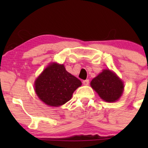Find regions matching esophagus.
I'll list each match as a JSON object with an SVG mask.
<instances>
[{"instance_id": "34e87169", "label": "esophagus", "mask_w": 148, "mask_h": 148, "mask_svg": "<svg viewBox=\"0 0 148 148\" xmlns=\"http://www.w3.org/2000/svg\"><path fill=\"white\" fill-rule=\"evenodd\" d=\"M89 83V79H86V80H84L83 81V84L84 85H88Z\"/></svg>"}]
</instances>
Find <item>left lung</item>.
<instances>
[{
  "label": "left lung",
  "instance_id": "8db88e82",
  "mask_svg": "<svg viewBox=\"0 0 148 148\" xmlns=\"http://www.w3.org/2000/svg\"><path fill=\"white\" fill-rule=\"evenodd\" d=\"M91 86L103 100L114 102L118 100L124 89L123 82L114 73L109 69L103 70L91 82Z\"/></svg>",
  "mask_w": 148,
  "mask_h": 148
}]
</instances>
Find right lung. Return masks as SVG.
Here are the masks:
<instances>
[{"instance_id":"add662e5","label":"right lung","mask_w":148,"mask_h":148,"mask_svg":"<svg viewBox=\"0 0 148 148\" xmlns=\"http://www.w3.org/2000/svg\"><path fill=\"white\" fill-rule=\"evenodd\" d=\"M81 85V81L69 73L64 66L53 63L36 80L35 91L45 104L59 107L69 101L74 91Z\"/></svg>"}]
</instances>
